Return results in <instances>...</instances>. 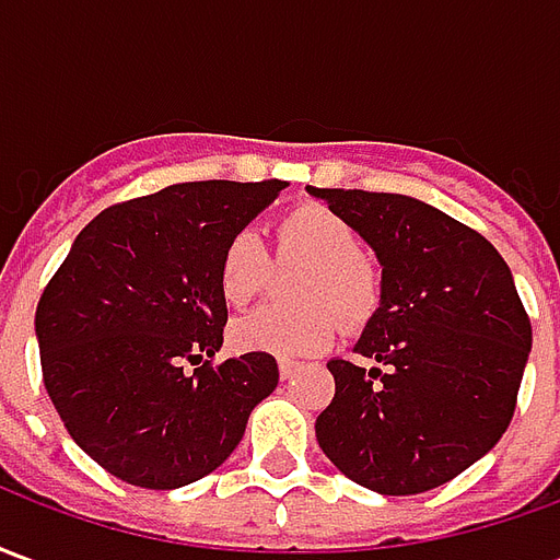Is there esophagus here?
<instances>
[{"instance_id":"34e87169","label":"esophagus","mask_w":560,"mask_h":560,"mask_svg":"<svg viewBox=\"0 0 560 560\" xmlns=\"http://www.w3.org/2000/svg\"><path fill=\"white\" fill-rule=\"evenodd\" d=\"M296 369H300V363H291V360H279L281 381H291V377L296 375Z\"/></svg>"}]
</instances>
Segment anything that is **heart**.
I'll return each mask as SVG.
<instances>
[{"instance_id": "heart-1", "label": "heart", "mask_w": 560, "mask_h": 560, "mask_svg": "<svg viewBox=\"0 0 560 560\" xmlns=\"http://www.w3.org/2000/svg\"><path fill=\"white\" fill-rule=\"evenodd\" d=\"M276 257L305 264L293 288L296 308H257L233 320L236 351L312 357L345 329L363 327L381 303V272L360 252L351 221L324 203H300L276 221ZM269 281V255L257 233H233L219 260V291L231 305H248Z\"/></svg>"}]
</instances>
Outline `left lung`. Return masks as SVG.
<instances>
[{"mask_svg": "<svg viewBox=\"0 0 560 560\" xmlns=\"http://www.w3.org/2000/svg\"><path fill=\"white\" fill-rule=\"evenodd\" d=\"M351 221L381 264V303L353 351L329 360L336 396L320 450L377 494L444 486L492 450L516 411L530 320L486 236L408 195L308 188Z\"/></svg>", "mask_w": 560, "mask_h": 560, "instance_id": "1", "label": "left lung"}]
</instances>
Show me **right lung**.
Returning a JSON list of instances; mask_svg holds the SVG:
<instances>
[{"instance_id": "1", "label": "right lung", "mask_w": 560, "mask_h": 560, "mask_svg": "<svg viewBox=\"0 0 560 560\" xmlns=\"http://www.w3.org/2000/svg\"><path fill=\"white\" fill-rule=\"evenodd\" d=\"M281 188V179H209L116 203L78 233L44 288L35 312L44 387L107 474L140 489L200 480L276 389L279 365L267 353L221 365L207 357L221 351L228 324L221 252ZM185 362L201 365L185 373Z\"/></svg>"}]
</instances>
